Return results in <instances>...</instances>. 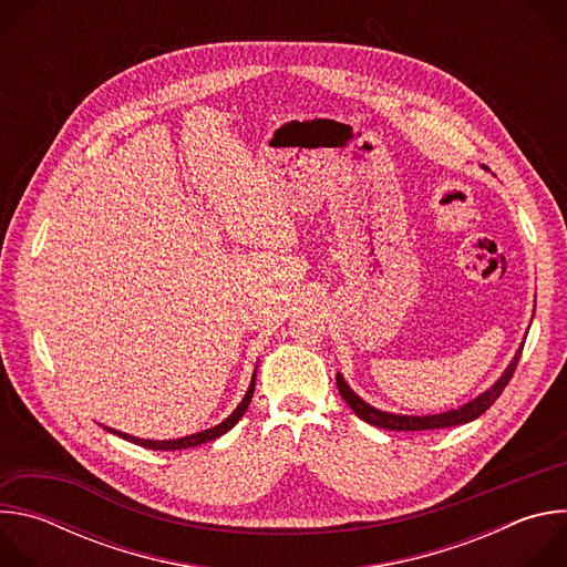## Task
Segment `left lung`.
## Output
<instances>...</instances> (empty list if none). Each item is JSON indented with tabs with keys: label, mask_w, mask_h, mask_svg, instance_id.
Segmentation results:
<instances>
[{
	"label": "left lung",
	"mask_w": 567,
	"mask_h": 567,
	"mask_svg": "<svg viewBox=\"0 0 567 567\" xmlns=\"http://www.w3.org/2000/svg\"><path fill=\"white\" fill-rule=\"evenodd\" d=\"M523 346L516 350L512 363L505 368V372L498 377V381L487 388L484 392H480L475 399L462 403L460 409H453V411H446V413H437V415H396V413H385V411H379L374 406H370L368 401H363L350 385L348 381L343 379V374L339 372L337 374V385H339V392L341 396L346 399L348 406L354 411V415L377 429H388V431H435V429H449V426H460V424H468L473 420H477L484 411H489L492 403L503 394V390L507 388L509 379L514 377L516 372V365L520 361V352H523Z\"/></svg>",
	"instance_id": "obj_1"
}]
</instances>
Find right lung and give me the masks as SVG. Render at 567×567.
<instances>
[{
  "label": "right lung",
  "instance_id": "right-lung-1",
  "mask_svg": "<svg viewBox=\"0 0 567 567\" xmlns=\"http://www.w3.org/2000/svg\"><path fill=\"white\" fill-rule=\"evenodd\" d=\"M254 390H256V372H254V377H251V383H249L247 394L241 396V401L237 403V409H235V411H233L224 422H219V424H217V426H213V429H206V431H199V433L186 435V437H177V440H143V437H134V435L121 433V431L110 429V426H103V429H105V431H110V433H114V435H118V437H123V440H127V442H134V444H138V446L152 449V451H179V449L199 446V444H206V442H210V440L221 437L224 433H228V431H230V429L241 420V415H245V413H247V409H249L251 396H254Z\"/></svg>",
  "mask_w": 567,
  "mask_h": 567
}]
</instances>
